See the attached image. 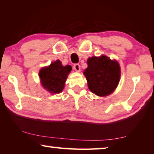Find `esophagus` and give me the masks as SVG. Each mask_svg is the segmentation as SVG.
Returning <instances> with one entry per match:
<instances>
[{"label": "esophagus", "instance_id": "obj_1", "mask_svg": "<svg viewBox=\"0 0 154 154\" xmlns=\"http://www.w3.org/2000/svg\"><path fill=\"white\" fill-rule=\"evenodd\" d=\"M73 69L77 72L80 71V65L79 64H75L73 66Z\"/></svg>", "mask_w": 154, "mask_h": 154}]
</instances>
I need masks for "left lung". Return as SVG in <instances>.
<instances>
[{
    "mask_svg": "<svg viewBox=\"0 0 154 154\" xmlns=\"http://www.w3.org/2000/svg\"><path fill=\"white\" fill-rule=\"evenodd\" d=\"M84 73L91 92L99 96L110 94L116 89L120 78L118 62L108 57H92L88 60Z\"/></svg>",
    "mask_w": 154,
    "mask_h": 154,
    "instance_id": "left-lung-1",
    "label": "left lung"
}]
</instances>
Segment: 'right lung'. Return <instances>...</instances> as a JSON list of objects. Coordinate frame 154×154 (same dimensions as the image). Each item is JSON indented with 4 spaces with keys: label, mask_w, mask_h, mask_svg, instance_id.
<instances>
[{
    "label": "right lung",
    "mask_w": 154,
    "mask_h": 154,
    "mask_svg": "<svg viewBox=\"0 0 154 154\" xmlns=\"http://www.w3.org/2000/svg\"><path fill=\"white\" fill-rule=\"evenodd\" d=\"M71 70L70 65L63 66L60 60L51 63L49 67L43 68L39 72L43 86L50 93L61 92L64 87L67 75Z\"/></svg>",
    "instance_id": "add662e5"
}]
</instances>
